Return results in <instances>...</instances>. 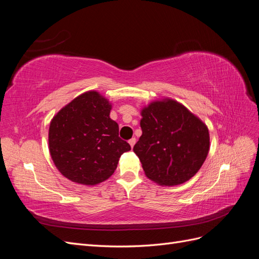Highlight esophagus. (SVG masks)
Returning a JSON list of instances; mask_svg holds the SVG:
<instances>
[{"mask_svg":"<svg viewBox=\"0 0 259 259\" xmlns=\"http://www.w3.org/2000/svg\"><path fill=\"white\" fill-rule=\"evenodd\" d=\"M128 144H130V146L133 148V147H134V145L136 144V139H135V138L130 139V140H128Z\"/></svg>","mask_w":259,"mask_h":259,"instance_id":"34e87169","label":"esophagus"}]
</instances>
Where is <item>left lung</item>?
<instances>
[{"label": "left lung", "mask_w": 259, "mask_h": 259, "mask_svg": "<svg viewBox=\"0 0 259 259\" xmlns=\"http://www.w3.org/2000/svg\"><path fill=\"white\" fill-rule=\"evenodd\" d=\"M143 135L134 146L146 176L177 186L198 173L209 150L208 128L178 101L164 98L142 109Z\"/></svg>", "instance_id": "obj_1"}]
</instances>
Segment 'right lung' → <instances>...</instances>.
<instances>
[{
    "mask_svg": "<svg viewBox=\"0 0 259 259\" xmlns=\"http://www.w3.org/2000/svg\"><path fill=\"white\" fill-rule=\"evenodd\" d=\"M112 105L96 91L75 97L54 115L49 130L52 160L73 183L95 186L110 177L131 146L110 119Z\"/></svg>",
    "mask_w": 259,
    "mask_h": 259,
    "instance_id": "add662e5",
    "label": "right lung"
}]
</instances>
